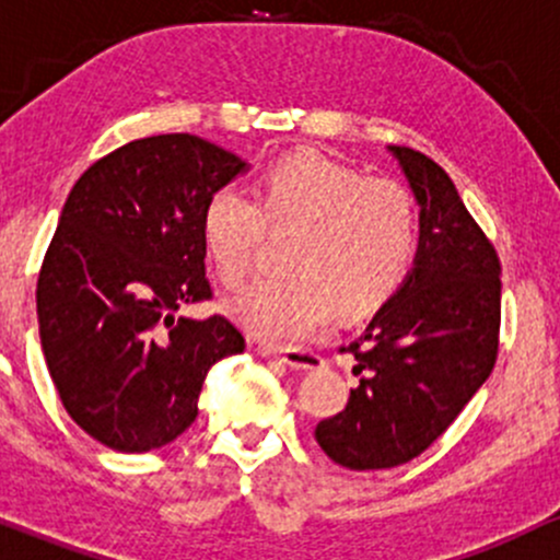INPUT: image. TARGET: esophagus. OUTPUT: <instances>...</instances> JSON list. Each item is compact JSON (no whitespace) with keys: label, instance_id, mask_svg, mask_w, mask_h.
Masks as SVG:
<instances>
[{"label":"esophagus","instance_id":"esophagus-1","mask_svg":"<svg viewBox=\"0 0 560 560\" xmlns=\"http://www.w3.org/2000/svg\"><path fill=\"white\" fill-rule=\"evenodd\" d=\"M264 357H272L296 370H319L325 364L323 357L310 349H264Z\"/></svg>","mask_w":560,"mask_h":560}]
</instances>
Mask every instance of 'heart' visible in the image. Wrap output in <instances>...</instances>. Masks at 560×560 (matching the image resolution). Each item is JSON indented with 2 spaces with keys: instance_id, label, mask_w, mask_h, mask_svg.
I'll return each mask as SVG.
<instances>
[{
  "instance_id": "obj_1",
  "label": "heart",
  "mask_w": 560,
  "mask_h": 560,
  "mask_svg": "<svg viewBox=\"0 0 560 560\" xmlns=\"http://www.w3.org/2000/svg\"><path fill=\"white\" fill-rule=\"evenodd\" d=\"M291 232V275L259 278L230 299L250 336L299 343L328 328L341 306L373 312L405 280L418 246L410 190L386 177H364L317 153H293L264 172L250 196L224 185L203 209V243L228 285L248 278L267 230Z\"/></svg>"
}]
</instances>
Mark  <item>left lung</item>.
<instances>
[{"instance_id": "obj_1", "label": "left lung", "mask_w": 560, "mask_h": 560, "mask_svg": "<svg viewBox=\"0 0 560 560\" xmlns=\"http://www.w3.org/2000/svg\"><path fill=\"white\" fill-rule=\"evenodd\" d=\"M420 206L416 267L375 312L354 354L360 386L314 439L330 460L381 470L429 450L498 360L500 259L439 163L388 144Z\"/></svg>"}]
</instances>
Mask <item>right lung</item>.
<instances>
[{"instance_id":"obj_1","label":"right lung","mask_w":560,"mask_h":560,"mask_svg":"<svg viewBox=\"0 0 560 560\" xmlns=\"http://www.w3.org/2000/svg\"><path fill=\"white\" fill-rule=\"evenodd\" d=\"M248 163L196 135L135 140L94 161L62 206L36 282L39 338L62 407L116 452L174 442L211 364L246 349L211 299L203 209Z\"/></svg>"}]
</instances>
